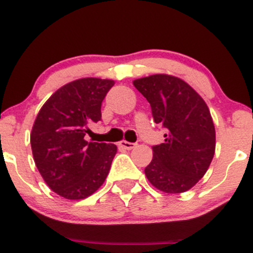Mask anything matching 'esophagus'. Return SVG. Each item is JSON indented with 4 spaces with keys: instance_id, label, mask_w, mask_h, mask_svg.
Here are the masks:
<instances>
[{
    "instance_id": "1",
    "label": "esophagus",
    "mask_w": 253,
    "mask_h": 253,
    "mask_svg": "<svg viewBox=\"0 0 253 253\" xmlns=\"http://www.w3.org/2000/svg\"><path fill=\"white\" fill-rule=\"evenodd\" d=\"M119 145L122 146V148L126 149V150H131V149H133V148H135L136 144L130 143V141H126V140H122V141H120V143H119Z\"/></svg>"
}]
</instances>
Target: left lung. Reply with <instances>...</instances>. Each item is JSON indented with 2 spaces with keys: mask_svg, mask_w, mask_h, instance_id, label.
Here are the masks:
<instances>
[{
  "mask_svg": "<svg viewBox=\"0 0 253 253\" xmlns=\"http://www.w3.org/2000/svg\"><path fill=\"white\" fill-rule=\"evenodd\" d=\"M133 84L150 103L154 122L167 129L165 143L153 146L146 177L167 194L187 191L205 175L215 154V126L209 107L177 77L154 74Z\"/></svg>",
  "mask_w": 253,
  "mask_h": 253,
  "instance_id": "left-lung-1",
  "label": "left lung"
}]
</instances>
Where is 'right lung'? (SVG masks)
Masks as SVG:
<instances>
[{
  "instance_id": "add662e5",
  "label": "right lung",
  "mask_w": 253,
  "mask_h": 253,
  "mask_svg": "<svg viewBox=\"0 0 253 253\" xmlns=\"http://www.w3.org/2000/svg\"><path fill=\"white\" fill-rule=\"evenodd\" d=\"M113 85L112 79H77L53 93L36 118L31 133L36 167L64 199H85L107 179L117 146L84 136L102 118V102Z\"/></svg>"
}]
</instances>
